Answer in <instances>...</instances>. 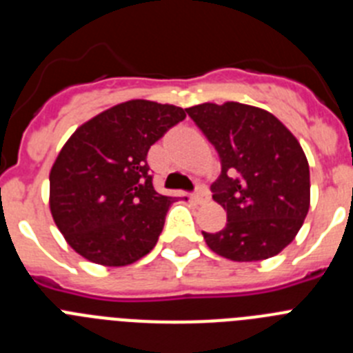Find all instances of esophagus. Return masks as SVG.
Segmentation results:
<instances>
[{"mask_svg": "<svg viewBox=\"0 0 353 353\" xmlns=\"http://www.w3.org/2000/svg\"><path fill=\"white\" fill-rule=\"evenodd\" d=\"M208 198H210V196H208L207 187H203V185H199L198 189H196V191L192 192V201H194V203H198V205L207 203Z\"/></svg>", "mask_w": 353, "mask_h": 353, "instance_id": "34e87169", "label": "esophagus"}]
</instances>
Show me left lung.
<instances>
[{"label":"left lung","mask_w":353,"mask_h":353,"mask_svg":"<svg viewBox=\"0 0 353 353\" xmlns=\"http://www.w3.org/2000/svg\"><path fill=\"white\" fill-rule=\"evenodd\" d=\"M221 159L214 199L226 226L203 232L208 248L233 261L276 256L310 210V164L292 132L269 111L226 102L185 109Z\"/></svg>","instance_id":"8db88e82"}]
</instances>
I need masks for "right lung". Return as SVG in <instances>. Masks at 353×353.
<instances>
[{
    "label": "right lung",
    "mask_w": 353,
    "mask_h": 353,
    "mask_svg": "<svg viewBox=\"0 0 353 353\" xmlns=\"http://www.w3.org/2000/svg\"><path fill=\"white\" fill-rule=\"evenodd\" d=\"M183 118L176 105L129 101L97 114L65 143L49 174V205L81 256L121 267L155 248L173 198L154 189L146 154Z\"/></svg>",
    "instance_id": "right-lung-1"
}]
</instances>
